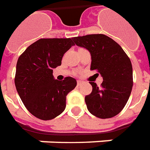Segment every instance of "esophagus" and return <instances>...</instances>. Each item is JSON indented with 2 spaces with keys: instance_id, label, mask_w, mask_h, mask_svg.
Here are the masks:
<instances>
[{
  "instance_id": "1",
  "label": "esophagus",
  "mask_w": 150,
  "mask_h": 150,
  "mask_svg": "<svg viewBox=\"0 0 150 150\" xmlns=\"http://www.w3.org/2000/svg\"><path fill=\"white\" fill-rule=\"evenodd\" d=\"M82 83H83V81H81V80H77V84H78V85H81V84H82Z\"/></svg>"
}]
</instances>
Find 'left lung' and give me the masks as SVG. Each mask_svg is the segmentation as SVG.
Segmentation results:
<instances>
[{
    "instance_id": "left-lung-1",
    "label": "left lung",
    "mask_w": 150,
    "mask_h": 150,
    "mask_svg": "<svg viewBox=\"0 0 150 150\" xmlns=\"http://www.w3.org/2000/svg\"><path fill=\"white\" fill-rule=\"evenodd\" d=\"M73 41L90 52V70H96L103 79L100 88L90 82L92 92L84 98L87 108L97 117H113L124 108L131 95L133 72L130 58L117 42L104 34L75 37Z\"/></svg>"
}]
</instances>
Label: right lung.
Listing matches in <instances>:
<instances>
[{"instance_id":"add662e5","label":"right lung","mask_w":150,"mask_h":150,"mask_svg":"<svg viewBox=\"0 0 150 150\" xmlns=\"http://www.w3.org/2000/svg\"><path fill=\"white\" fill-rule=\"evenodd\" d=\"M74 45L72 38H41L18 59L15 87L25 108L37 118L52 120L66 108L67 94L77 82L72 77L55 79L52 70L62 65L63 55Z\"/></svg>"}]
</instances>
